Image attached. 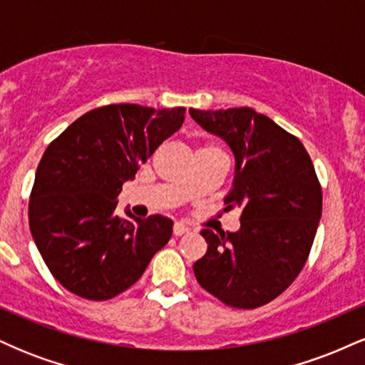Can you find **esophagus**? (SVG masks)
Here are the masks:
<instances>
[{
    "label": "esophagus",
    "mask_w": 365,
    "mask_h": 365,
    "mask_svg": "<svg viewBox=\"0 0 365 365\" xmlns=\"http://www.w3.org/2000/svg\"><path fill=\"white\" fill-rule=\"evenodd\" d=\"M188 230H190V228H188V225L182 223V221H177V223H175V226H173V235L175 237H182V235H185Z\"/></svg>",
    "instance_id": "34e87169"
}]
</instances>
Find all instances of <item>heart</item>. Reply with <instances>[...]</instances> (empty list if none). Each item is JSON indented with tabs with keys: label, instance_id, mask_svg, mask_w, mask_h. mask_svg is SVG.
<instances>
[{
	"label": "heart",
	"instance_id": "1",
	"mask_svg": "<svg viewBox=\"0 0 365 365\" xmlns=\"http://www.w3.org/2000/svg\"><path fill=\"white\" fill-rule=\"evenodd\" d=\"M204 148H215V145H204Z\"/></svg>",
	"mask_w": 365,
	"mask_h": 365
}]
</instances>
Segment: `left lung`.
<instances>
[{"label":"left lung","mask_w":365,"mask_h":365,"mask_svg":"<svg viewBox=\"0 0 365 365\" xmlns=\"http://www.w3.org/2000/svg\"><path fill=\"white\" fill-rule=\"evenodd\" d=\"M200 127L235 156L228 207H240V230H202L207 252L194 264L204 290L233 309H257L282 295L311 252L322 188L304 144L252 108L190 110Z\"/></svg>","instance_id":"8db88e82"}]
</instances>
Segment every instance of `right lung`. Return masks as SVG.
<instances>
[{"label": "right lung", "mask_w": 365, "mask_h": 365, "mask_svg": "<svg viewBox=\"0 0 365 365\" xmlns=\"http://www.w3.org/2000/svg\"><path fill=\"white\" fill-rule=\"evenodd\" d=\"M185 120V108L108 104L87 111L41 158L29 200L32 237L54 278L82 299L110 300L144 274L173 221L115 215L121 185Z\"/></svg>", "instance_id": "obj_1"}]
</instances>
